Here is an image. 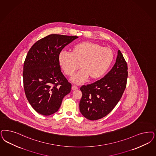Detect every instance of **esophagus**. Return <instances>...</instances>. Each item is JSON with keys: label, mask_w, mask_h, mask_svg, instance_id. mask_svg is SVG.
Returning <instances> with one entry per match:
<instances>
[{"label": "esophagus", "mask_w": 156, "mask_h": 156, "mask_svg": "<svg viewBox=\"0 0 156 156\" xmlns=\"http://www.w3.org/2000/svg\"><path fill=\"white\" fill-rule=\"evenodd\" d=\"M71 89H72V90H77V89H78V87H77V86H75V85H74V86H72Z\"/></svg>", "instance_id": "esophagus-1"}]
</instances>
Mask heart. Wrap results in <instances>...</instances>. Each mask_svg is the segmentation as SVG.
Masks as SVG:
<instances>
[{
    "instance_id": "obj_1",
    "label": "heart",
    "mask_w": 156,
    "mask_h": 156,
    "mask_svg": "<svg viewBox=\"0 0 156 156\" xmlns=\"http://www.w3.org/2000/svg\"><path fill=\"white\" fill-rule=\"evenodd\" d=\"M113 59L111 49L91 41L78 43L71 48L70 54L61 52L58 56L59 65L66 75L71 76L78 67L81 69L72 78L76 84L82 83L88 77L91 80L101 78L112 65Z\"/></svg>"
}]
</instances>
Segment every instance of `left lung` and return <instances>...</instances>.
<instances>
[{
    "label": "left lung",
    "instance_id": "1",
    "mask_svg": "<svg viewBox=\"0 0 156 156\" xmlns=\"http://www.w3.org/2000/svg\"><path fill=\"white\" fill-rule=\"evenodd\" d=\"M127 77V64L119 50L116 63L107 75L93 83L81 86L82 115L89 120H96L110 113L122 98Z\"/></svg>",
    "mask_w": 156,
    "mask_h": 156
}]
</instances>
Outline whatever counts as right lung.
I'll use <instances>...</instances> for the list:
<instances>
[{
  "label": "right lung",
  "instance_id": "obj_1",
  "mask_svg": "<svg viewBox=\"0 0 156 156\" xmlns=\"http://www.w3.org/2000/svg\"><path fill=\"white\" fill-rule=\"evenodd\" d=\"M78 36L50 34L34 43L23 63V82L27 100L37 112L48 116L57 112L71 84L60 70L58 56Z\"/></svg>",
  "mask_w": 156,
  "mask_h": 156
}]
</instances>
